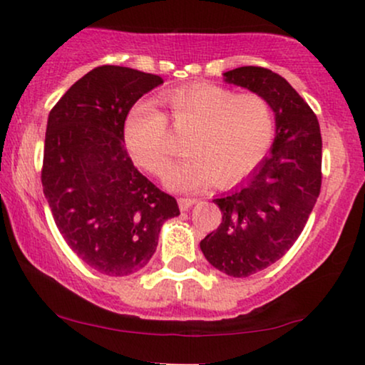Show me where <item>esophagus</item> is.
I'll use <instances>...</instances> for the list:
<instances>
[{"label":"esophagus","mask_w":365,"mask_h":365,"mask_svg":"<svg viewBox=\"0 0 365 365\" xmlns=\"http://www.w3.org/2000/svg\"><path fill=\"white\" fill-rule=\"evenodd\" d=\"M196 202H197V199H192V197H179L178 199L179 209H181V211H187V209Z\"/></svg>","instance_id":"1"}]
</instances>
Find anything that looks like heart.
<instances>
[{"label": "heart", "instance_id": "1", "mask_svg": "<svg viewBox=\"0 0 365 365\" xmlns=\"http://www.w3.org/2000/svg\"><path fill=\"white\" fill-rule=\"evenodd\" d=\"M173 126L187 133L189 156L166 174L174 191H196L211 181L232 184L247 176L266 156L274 138V113L257 93L237 94L216 84H194L164 93ZM124 141L134 161L163 174L173 159L168 118L151 103L129 109Z\"/></svg>", "mask_w": 365, "mask_h": 365}]
</instances>
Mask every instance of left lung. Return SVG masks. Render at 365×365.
<instances>
[{"label": "left lung", "mask_w": 365, "mask_h": 365, "mask_svg": "<svg viewBox=\"0 0 365 365\" xmlns=\"http://www.w3.org/2000/svg\"><path fill=\"white\" fill-rule=\"evenodd\" d=\"M222 76L266 98L276 119L269 156L241 186L212 199L222 222L201 241L211 266L247 277L279 261L301 236L321 192L322 138L309 104L271 69L242 66Z\"/></svg>", "instance_id": "1"}]
</instances>
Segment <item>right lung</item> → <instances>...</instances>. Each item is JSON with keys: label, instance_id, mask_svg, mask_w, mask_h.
Instances as JSON below:
<instances>
[{"label": "right lung", "instance_id": "obj_1", "mask_svg": "<svg viewBox=\"0 0 365 365\" xmlns=\"http://www.w3.org/2000/svg\"><path fill=\"white\" fill-rule=\"evenodd\" d=\"M156 74L94 68L48 116L41 182L54 222L79 259L106 276H129L149 262L176 199L143 176L124 146V121Z\"/></svg>", "mask_w": 365, "mask_h": 365}]
</instances>
